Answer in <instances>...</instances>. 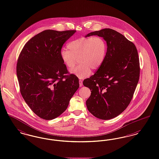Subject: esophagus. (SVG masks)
Masks as SVG:
<instances>
[{"label": "esophagus", "instance_id": "1", "mask_svg": "<svg viewBox=\"0 0 159 159\" xmlns=\"http://www.w3.org/2000/svg\"><path fill=\"white\" fill-rule=\"evenodd\" d=\"M79 84H80V86L82 87L83 86V82L82 80H79Z\"/></svg>", "mask_w": 159, "mask_h": 159}]
</instances>
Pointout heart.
<instances>
[{
  "label": "heart",
  "instance_id": "1",
  "mask_svg": "<svg viewBox=\"0 0 159 159\" xmlns=\"http://www.w3.org/2000/svg\"><path fill=\"white\" fill-rule=\"evenodd\" d=\"M107 53V44L103 38L95 36L78 38L67 44L60 56L63 63L70 69L80 64L71 72L80 79L90 76L91 69L97 70L103 63Z\"/></svg>",
  "mask_w": 159,
  "mask_h": 159
}]
</instances>
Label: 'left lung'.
<instances>
[{
    "label": "left lung",
    "instance_id": "left-lung-1",
    "mask_svg": "<svg viewBox=\"0 0 159 159\" xmlns=\"http://www.w3.org/2000/svg\"><path fill=\"white\" fill-rule=\"evenodd\" d=\"M107 41V53L95 73L83 80L91 95L86 101L89 112L107 120L121 114L131 102L140 77V61L135 45L123 35L105 28L89 33Z\"/></svg>",
    "mask_w": 159,
    "mask_h": 159
}]
</instances>
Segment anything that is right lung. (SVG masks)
<instances>
[{
	"label": "right lung",
	"instance_id": "right-lung-1",
	"mask_svg": "<svg viewBox=\"0 0 159 159\" xmlns=\"http://www.w3.org/2000/svg\"><path fill=\"white\" fill-rule=\"evenodd\" d=\"M75 30H47L30 39L19 54L16 74L27 105L42 119L51 120L66 110L79 87L78 77L69 73L60 52Z\"/></svg>",
	"mask_w": 159,
	"mask_h": 159
}]
</instances>
